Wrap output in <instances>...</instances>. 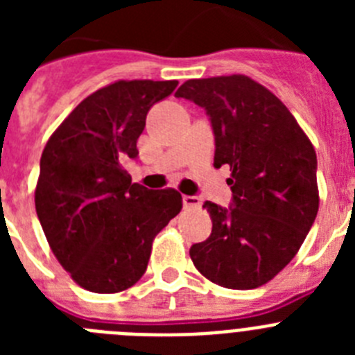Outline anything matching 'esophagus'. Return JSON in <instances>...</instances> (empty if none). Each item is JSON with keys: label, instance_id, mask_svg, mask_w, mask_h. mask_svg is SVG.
I'll list each match as a JSON object with an SVG mask.
<instances>
[{"label": "esophagus", "instance_id": "obj_1", "mask_svg": "<svg viewBox=\"0 0 355 355\" xmlns=\"http://www.w3.org/2000/svg\"><path fill=\"white\" fill-rule=\"evenodd\" d=\"M183 205L187 209H196L200 206V199L197 196H183Z\"/></svg>", "mask_w": 355, "mask_h": 355}]
</instances>
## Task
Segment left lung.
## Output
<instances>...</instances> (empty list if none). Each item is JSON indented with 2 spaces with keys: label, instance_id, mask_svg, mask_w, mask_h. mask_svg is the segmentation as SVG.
Instances as JSON below:
<instances>
[{
  "label": "left lung",
  "instance_id": "left-lung-1",
  "mask_svg": "<svg viewBox=\"0 0 355 355\" xmlns=\"http://www.w3.org/2000/svg\"><path fill=\"white\" fill-rule=\"evenodd\" d=\"M175 97L205 108L215 137L213 165L233 171L231 205H202L213 229L190 258L218 286H261L293 259L316 218L315 149L290 110L241 74L188 80Z\"/></svg>",
  "mask_w": 355,
  "mask_h": 355
}]
</instances>
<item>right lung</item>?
<instances>
[{"instance_id": "obj_1", "label": "right lung", "mask_w": 355, "mask_h": 355, "mask_svg": "<svg viewBox=\"0 0 355 355\" xmlns=\"http://www.w3.org/2000/svg\"><path fill=\"white\" fill-rule=\"evenodd\" d=\"M178 81H117L72 110L44 147L35 209L56 259L94 293H117L146 274L156 234L181 211V193L131 183L147 112Z\"/></svg>"}]
</instances>
